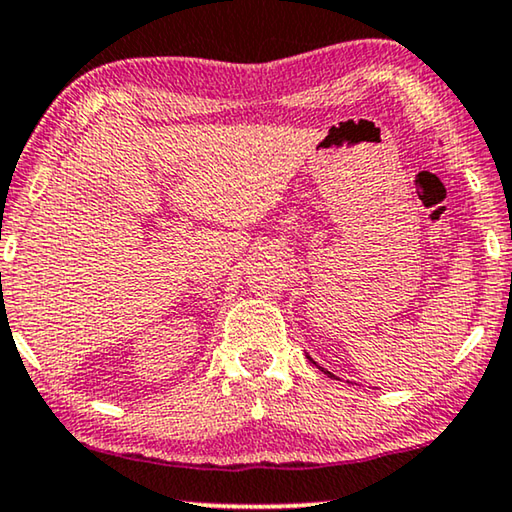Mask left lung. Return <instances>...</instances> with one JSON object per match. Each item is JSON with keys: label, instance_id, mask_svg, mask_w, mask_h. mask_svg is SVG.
<instances>
[{"label": "left lung", "instance_id": "obj_1", "mask_svg": "<svg viewBox=\"0 0 512 512\" xmlns=\"http://www.w3.org/2000/svg\"><path fill=\"white\" fill-rule=\"evenodd\" d=\"M308 359H311V357H308ZM311 362H313V359H311ZM315 364V362H313ZM320 369H322V366H320ZM322 371H325V369H322ZM327 373V376H331V378H334V373H329V371H325Z\"/></svg>", "mask_w": 512, "mask_h": 512}]
</instances>
